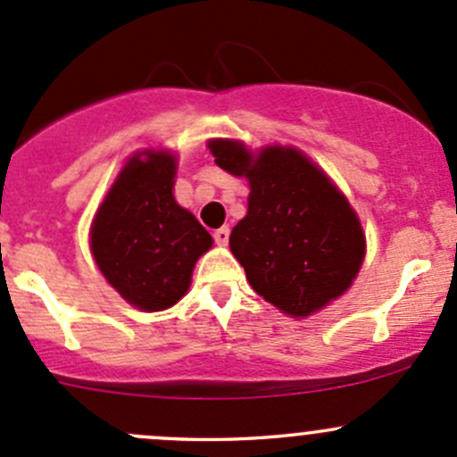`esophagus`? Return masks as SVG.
I'll return each instance as SVG.
<instances>
[{
	"label": "esophagus",
	"mask_w": 457,
	"mask_h": 457,
	"mask_svg": "<svg viewBox=\"0 0 457 457\" xmlns=\"http://www.w3.org/2000/svg\"><path fill=\"white\" fill-rule=\"evenodd\" d=\"M212 237H214L216 245H228V241H229V228H219V229H214V234H212Z\"/></svg>",
	"instance_id": "obj_1"
}]
</instances>
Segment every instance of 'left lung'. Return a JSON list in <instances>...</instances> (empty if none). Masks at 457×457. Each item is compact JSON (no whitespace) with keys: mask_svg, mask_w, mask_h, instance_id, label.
Listing matches in <instances>:
<instances>
[{"mask_svg":"<svg viewBox=\"0 0 457 457\" xmlns=\"http://www.w3.org/2000/svg\"><path fill=\"white\" fill-rule=\"evenodd\" d=\"M216 165L250 179L247 216L229 250L250 285L292 316H310L347 292L365 256V234L347 199L294 147L252 156L237 141H212Z\"/></svg>","mask_w":457,"mask_h":457,"instance_id":"8db88e82","label":"left lung"}]
</instances>
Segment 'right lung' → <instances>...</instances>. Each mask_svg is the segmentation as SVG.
I'll use <instances>...</instances> for the list:
<instances>
[{"instance_id":"right-lung-1","label":"right lung","mask_w":457,"mask_h":457,"mask_svg":"<svg viewBox=\"0 0 457 457\" xmlns=\"http://www.w3.org/2000/svg\"><path fill=\"white\" fill-rule=\"evenodd\" d=\"M121 170L92 223L90 247L108 283L145 312L172 307L212 237L172 196L174 156L145 152Z\"/></svg>"}]
</instances>
